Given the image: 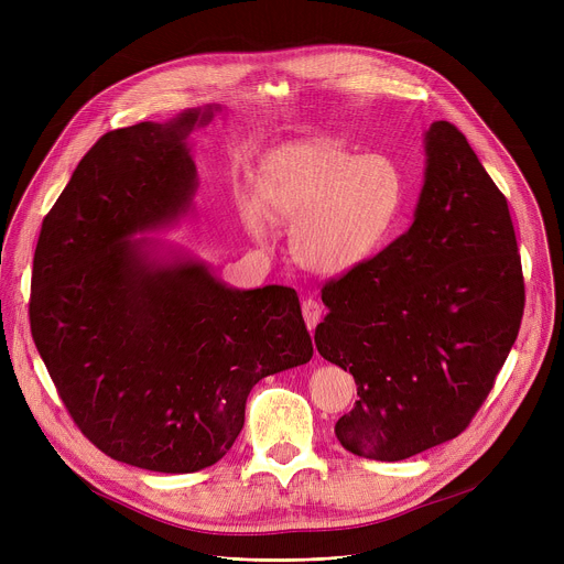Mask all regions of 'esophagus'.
I'll use <instances>...</instances> for the list:
<instances>
[{
  "mask_svg": "<svg viewBox=\"0 0 564 564\" xmlns=\"http://www.w3.org/2000/svg\"><path fill=\"white\" fill-rule=\"evenodd\" d=\"M301 310H303L305 326H307V330L312 333V330L316 328L318 321H321V316H324V307H321V303H318L316 299H305L303 305H301Z\"/></svg>",
  "mask_w": 564,
  "mask_h": 564,
  "instance_id": "34e87169",
  "label": "esophagus"
}]
</instances>
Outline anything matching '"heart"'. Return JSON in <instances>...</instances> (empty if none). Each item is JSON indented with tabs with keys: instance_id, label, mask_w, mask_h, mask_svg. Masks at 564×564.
Instances as JSON below:
<instances>
[{
	"instance_id": "heart-1",
	"label": "heart",
	"mask_w": 564,
	"mask_h": 564,
	"mask_svg": "<svg viewBox=\"0 0 564 564\" xmlns=\"http://www.w3.org/2000/svg\"><path fill=\"white\" fill-rule=\"evenodd\" d=\"M404 205V176L383 153L357 155L335 138L272 149L259 167L257 198H246V225L265 238L268 218L292 223L290 250L307 270L344 274L368 261Z\"/></svg>"
}]
</instances>
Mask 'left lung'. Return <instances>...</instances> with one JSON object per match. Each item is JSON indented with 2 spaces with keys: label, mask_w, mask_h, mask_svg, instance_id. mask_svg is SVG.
Listing matches in <instances>:
<instances>
[{
  "label": "left lung",
  "mask_w": 564,
  "mask_h": 564,
  "mask_svg": "<svg viewBox=\"0 0 564 564\" xmlns=\"http://www.w3.org/2000/svg\"><path fill=\"white\" fill-rule=\"evenodd\" d=\"M321 299L316 350L357 383L335 426L346 451L397 462L470 424L516 344L524 279L507 198L455 124L426 131L409 231L330 279Z\"/></svg>",
  "instance_id": "1"
}]
</instances>
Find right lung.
I'll list each match as a JSON object with an SVG mask.
<instances>
[{"mask_svg": "<svg viewBox=\"0 0 564 564\" xmlns=\"http://www.w3.org/2000/svg\"><path fill=\"white\" fill-rule=\"evenodd\" d=\"M218 105L105 133L44 216L31 333L59 399L105 455L155 473L216 464L257 381L307 364L292 288L234 290L203 263L129 236L185 214L187 135Z\"/></svg>", "mask_w": 564, "mask_h": 564, "instance_id": "add662e5", "label": "right lung"}]
</instances>
